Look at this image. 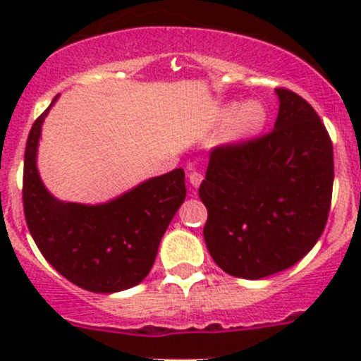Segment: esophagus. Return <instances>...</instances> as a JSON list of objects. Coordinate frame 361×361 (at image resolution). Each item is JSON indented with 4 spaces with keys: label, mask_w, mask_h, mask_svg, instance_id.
Masks as SVG:
<instances>
[{
    "label": "esophagus",
    "mask_w": 361,
    "mask_h": 361,
    "mask_svg": "<svg viewBox=\"0 0 361 361\" xmlns=\"http://www.w3.org/2000/svg\"><path fill=\"white\" fill-rule=\"evenodd\" d=\"M202 173L201 171H190V174H188V180H190V185L194 188H197L199 185H201V181H202Z\"/></svg>",
    "instance_id": "1"
}]
</instances>
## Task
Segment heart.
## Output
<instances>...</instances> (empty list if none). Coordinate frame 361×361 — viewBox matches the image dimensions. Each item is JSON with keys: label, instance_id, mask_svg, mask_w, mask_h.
<instances>
[{"label": "heart", "instance_id": "obj_1", "mask_svg": "<svg viewBox=\"0 0 361 361\" xmlns=\"http://www.w3.org/2000/svg\"><path fill=\"white\" fill-rule=\"evenodd\" d=\"M238 116V134L243 137H248L257 134L264 127L265 120H267V111H265V108L260 103L231 104L227 111H225V120L234 122Z\"/></svg>", "mask_w": 361, "mask_h": 361}]
</instances>
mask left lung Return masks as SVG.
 Masks as SVG:
<instances>
[{
  "instance_id": "1",
  "label": "left lung",
  "mask_w": 361,
  "mask_h": 361,
  "mask_svg": "<svg viewBox=\"0 0 361 361\" xmlns=\"http://www.w3.org/2000/svg\"><path fill=\"white\" fill-rule=\"evenodd\" d=\"M269 134L213 148L199 197L204 241L218 267L262 279L292 267L325 231L332 202L334 148L311 104L276 89Z\"/></svg>"
}]
</instances>
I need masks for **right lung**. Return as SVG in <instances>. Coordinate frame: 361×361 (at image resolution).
Returning a JSON list of instances; mask_svg holds the SVG:
<instances>
[{
  "label": "right lung",
  "instance_id": "right-lung-1",
  "mask_svg": "<svg viewBox=\"0 0 361 361\" xmlns=\"http://www.w3.org/2000/svg\"><path fill=\"white\" fill-rule=\"evenodd\" d=\"M29 130L23 201L27 228L45 260L73 285L115 293L140 285L154 265L164 232L187 195L181 167L150 178L104 204L64 202L43 185L36 167L42 123Z\"/></svg>",
  "mask_w": 361,
  "mask_h": 361
}]
</instances>
